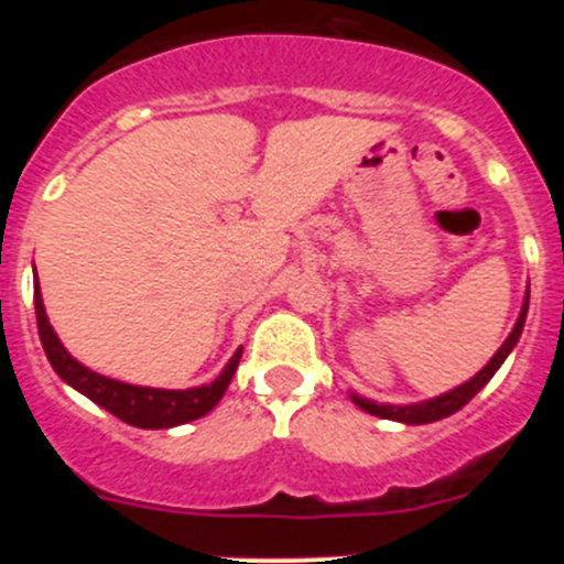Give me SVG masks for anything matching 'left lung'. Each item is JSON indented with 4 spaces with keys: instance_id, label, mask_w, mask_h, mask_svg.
I'll list each match as a JSON object with an SVG mask.
<instances>
[{
    "instance_id": "1",
    "label": "left lung",
    "mask_w": 564,
    "mask_h": 564,
    "mask_svg": "<svg viewBox=\"0 0 564 564\" xmlns=\"http://www.w3.org/2000/svg\"><path fill=\"white\" fill-rule=\"evenodd\" d=\"M528 296H531V291H525V299H522V311H520V316H517L514 330L508 333L506 341L500 344V350L491 356V361H488L486 367L477 372V376H471L468 381L457 383L455 390L443 392V395H435V398H426V401H417V403H378V401H370V398L356 395V392H350V401L356 403L358 410L370 412V415L387 417V421H398V423H410V426H417V423L443 421V417L455 415L460 406H466V403L471 401V398H475L477 392H480L482 387L491 381V378H495V372L500 370L502 361H506V358L511 356V350L517 347V341H520V336H522V327H525Z\"/></svg>"
}]
</instances>
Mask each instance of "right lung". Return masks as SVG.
Listing matches in <instances>:
<instances>
[{
	"mask_svg": "<svg viewBox=\"0 0 564 564\" xmlns=\"http://www.w3.org/2000/svg\"><path fill=\"white\" fill-rule=\"evenodd\" d=\"M33 305H36L39 338H42V347L56 376L64 383H69L73 390L87 395L93 403H98L101 410L112 412L115 417H121V421H127L129 426H138V430H172V426H181V423L208 415L220 403V398L226 395L228 383H231L234 372H237L239 358H242V347H239L212 383L188 387V390H158V387H138V383L115 381V378L89 370L78 358L69 356L62 338L56 336V330L50 325L39 276L33 279Z\"/></svg>",
	"mask_w": 564,
	"mask_h": 564,
	"instance_id": "obj_1",
	"label": "right lung"
}]
</instances>
